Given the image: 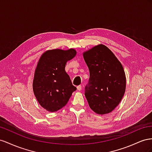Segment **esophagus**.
<instances>
[{
	"label": "esophagus",
	"instance_id": "34e87169",
	"mask_svg": "<svg viewBox=\"0 0 152 152\" xmlns=\"http://www.w3.org/2000/svg\"><path fill=\"white\" fill-rule=\"evenodd\" d=\"M77 90H78V91H80V90H81V85H79V86H77Z\"/></svg>",
	"mask_w": 152,
	"mask_h": 152
}]
</instances>
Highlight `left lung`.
I'll return each instance as SVG.
<instances>
[{
  "mask_svg": "<svg viewBox=\"0 0 152 152\" xmlns=\"http://www.w3.org/2000/svg\"><path fill=\"white\" fill-rule=\"evenodd\" d=\"M83 55L90 72L85 92L88 105L99 115L109 113L119 104L125 92L124 67L105 45L95 46Z\"/></svg>",
  "mask_w": 152,
  "mask_h": 152,
  "instance_id": "1",
  "label": "left lung"
}]
</instances>
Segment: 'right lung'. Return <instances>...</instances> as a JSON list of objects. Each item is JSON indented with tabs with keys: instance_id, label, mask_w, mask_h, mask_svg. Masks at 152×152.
Wrapping results in <instances>:
<instances>
[{
	"instance_id": "obj_1",
	"label": "right lung",
	"mask_w": 152,
	"mask_h": 152,
	"mask_svg": "<svg viewBox=\"0 0 152 152\" xmlns=\"http://www.w3.org/2000/svg\"><path fill=\"white\" fill-rule=\"evenodd\" d=\"M76 55L72 48L55 49L45 51L40 57L32 86L38 102L46 110L55 112L61 109L76 90L65 71L67 62Z\"/></svg>"
}]
</instances>
